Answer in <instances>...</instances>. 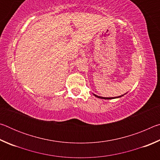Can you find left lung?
<instances>
[{
  "instance_id": "obj_1",
  "label": "left lung",
  "mask_w": 160,
  "mask_h": 160,
  "mask_svg": "<svg viewBox=\"0 0 160 160\" xmlns=\"http://www.w3.org/2000/svg\"><path fill=\"white\" fill-rule=\"evenodd\" d=\"M94 96L98 97V98H100V99H114V98H118V97H120L121 96H119V97H99V96H97V95H95V94H94ZM123 96V95H122Z\"/></svg>"
}]
</instances>
